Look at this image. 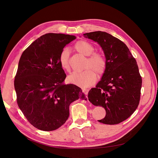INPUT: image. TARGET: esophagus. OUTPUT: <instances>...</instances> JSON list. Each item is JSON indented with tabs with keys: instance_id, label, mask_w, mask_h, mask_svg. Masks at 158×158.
Instances as JSON below:
<instances>
[{
	"instance_id": "esophagus-1",
	"label": "esophagus",
	"mask_w": 158,
	"mask_h": 158,
	"mask_svg": "<svg viewBox=\"0 0 158 158\" xmlns=\"http://www.w3.org/2000/svg\"><path fill=\"white\" fill-rule=\"evenodd\" d=\"M82 91L84 92V93L85 94H88V92H89V89H82Z\"/></svg>"
}]
</instances>
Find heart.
I'll list each match as a JSON object with an SVG mask.
<instances>
[{"instance_id": "heart-1", "label": "heart", "mask_w": 158, "mask_h": 158, "mask_svg": "<svg viewBox=\"0 0 158 158\" xmlns=\"http://www.w3.org/2000/svg\"><path fill=\"white\" fill-rule=\"evenodd\" d=\"M76 50L85 56H89L85 64L86 69L81 73H74L68 77L70 82L80 88H88L96 81V73L102 76L106 69L107 62L105 56L100 53H94L95 48L90 43L85 40H80L75 45ZM60 67L65 70L69 72L70 65L69 62V52L64 48L59 57Z\"/></svg>"}]
</instances>
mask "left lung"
I'll use <instances>...</instances> for the list:
<instances>
[{
    "label": "left lung",
    "mask_w": 158,
    "mask_h": 158,
    "mask_svg": "<svg viewBox=\"0 0 158 158\" xmlns=\"http://www.w3.org/2000/svg\"><path fill=\"white\" fill-rule=\"evenodd\" d=\"M101 46L107 62L102 78L88 93L89 101L106 110L98 122L118 124L137 109L140 97L142 77L135 59L123 41L103 31L84 34Z\"/></svg>",
    "instance_id": "obj_1"
}]
</instances>
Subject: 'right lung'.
<instances>
[{
    "instance_id": "obj_1",
    "label": "right lung",
    "mask_w": 158,
    "mask_h": 158,
    "mask_svg": "<svg viewBox=\"0 0 158 158\" xmlns=\"http://www.w3.org/2000/svg\"><path fill=\"white\" fill-rule=\"evenodd\" d=\"M76 38L47 33L33 42L21 56L14 79L17 103L28 122L41 131L59 128L69 118L70 104L85 99L80 88L64 83L66 74L59 62L61 51Z\"/></svg>"
}]
</instances>
